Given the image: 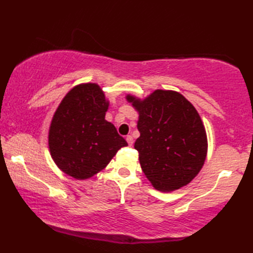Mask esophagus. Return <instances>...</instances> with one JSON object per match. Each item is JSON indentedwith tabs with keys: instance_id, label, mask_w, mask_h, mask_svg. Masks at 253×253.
<instances>
[{
	"instance_id": "esophagus-1",
	"label": "esophagus",
	"mask_w": 253,
	"mask_h": 253,
	"mask_svg": "<svg viewBox=\"0 0 253 253\" xmlns=\"http://www.w3.org/2000/svg\"><path fill=\"white\" fill-rule=\"evenodd\" d=\"M126 140V142H127V144H128V146H132V145H133V142H134V141H133V137H132L131 135H127Z\"/></svg>"
}]
</instances>
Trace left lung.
Listing matches in <instances>:
<instances>
[{"mask_svg":"<svg viewBox=\"0 0 253 253\" xmlns=\"http://www.w3.org/2000/svg\"><path fill=\"white\" fill-rule=\"evenodd\" d=\"M126 98L138 112L140 137L134 148L153 187L171 192L189 184L208 154L206 131L194 106L174 90L156 89L144 99L131 94Z\"/></svg>","mask_w":253,"mask_h":253,"instance_id":"1","label":"left lung"}]
</instances>
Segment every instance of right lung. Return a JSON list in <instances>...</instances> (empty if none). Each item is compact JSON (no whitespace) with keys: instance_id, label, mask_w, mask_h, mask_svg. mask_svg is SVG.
I'll use <instances>...</instances> for the list:
<instances>
[{"instance_id":"add662e5","label":"right lung","mask_w":253,"mask_h":253,"mask_svg":"<svg viewBox=\"0 0 253 253\" xmlns=\"http://www.w3.org/2000/svg\"><path fill=\"white\" fill-rule=\"evenodd\" d=\"M109 100L96 83L74 86L56 108L48 144L53 162L76 180L89 179L105 169L121 147L127 145L105 117Z\"/></svg>"}]
</instances>
